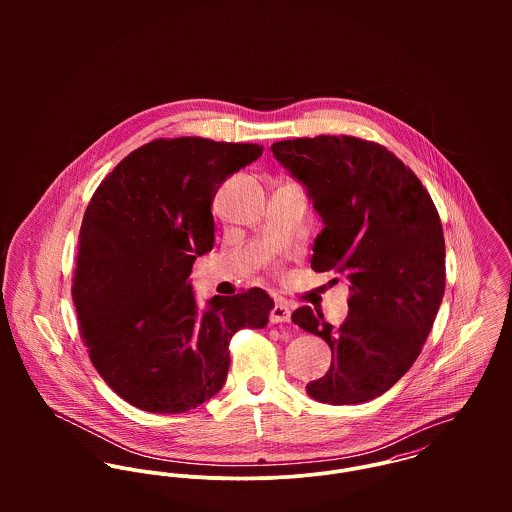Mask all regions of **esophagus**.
Returning <instances> with one entry per match:
<instances>
[{
	"instance_id": "obj_1",
	"label": "esophagus",
	"mask_w": 512,
	"mask_h": 512,
	"mask_svg": "<svg viewBox=\"0 0 512 512\" xmlns=\"http://www.w3.org/2000/svg\"><path fill=\"white\" fill-rule=\"evenodd\" d=\"M290 317H292L290 307L284 301H276L272 307V313H270V321L272 323H288Z\"/></svg>"
}]
</instances>
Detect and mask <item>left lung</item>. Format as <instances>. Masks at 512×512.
Instances as JSON below:
<instances>
[{"mask_svg": "<svg viewBox=\"0 0 512 512\" xmlns=\"http://www.w3.org/2000/svg\"><path fill=\"white\" fill-rule=\"evenodd\" d=\"M272 151L307 187L325 224L311 268L351 282L349 315L337 329L307 305L292 313L333 355L305 390L333 406L368 402L414 365L436 321L445 292L438 209L414 171L376 142L315 136L276 142Z\"/></svg>", "mask_w": 512, "mask_h": 512, "instance_id": "8db88e82", "label": "left lung"}]
</instances>
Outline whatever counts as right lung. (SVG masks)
<instances>
[{
    "mask_svg": "<svg viewBox=\"0 0 512 512\" xmlns=\"http://www.w3.org/2000/svg\"><path fill=\"white\" fill-rule=\"evenodd\" d=\"M258 144L159 138L126 155L94 191L78 232V331L104 382L132 406L181 414L213 398L238 329H262L260 288L215 295L199 313L187 284L213 250L220 183L262 155Z\"/></svg>",
    "mask_w": 512,
    "mask_h": 512,
    "instance_id": "add662e5",
    "label": "right lung"
}]
</instances>
